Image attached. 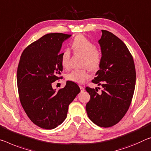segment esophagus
Segmentation results:
<instances>
[{
  "mask_svg": "<svg viewBox=\"0 0 151 151\" xmlns=\"http://www.w3.org/2000/svg\"><path fill=\"white\" fill-rule=\"evenodd\" d=\"M79 87H80V88H81V92H83L85 91V88L83 87V86H81V85H79Z\"/></svg>",
  "mask_w": 151,
  "mask_h": 151,
  "instance_id": "1",
  "label": "esophagus"
}]
</instances>
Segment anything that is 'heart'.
<instances>
[{
  "label": "heart",
  "mask_w": 151,
  "mask_h": 151,
  "mask_svg": "<svg viewBox=\"0 0 151 151\" xmlns=\"http://www.w3.org/2000/svg\"><path fill=\"white\" fill-rule=\"evenodd\" d=\"M71 47L74 51L84 56L82 66H87L91 71L99 70L102 61V54L96 45L83 35H76L72 42ZM70 53L68 50H63L60 54V63L63 67H69ZM89 76L88 70L84 68L79 70H73L66 75L67 81L76 83H83Z\"/></svg>",
  "instance_id": "b5f03b06"
}]
</instances>
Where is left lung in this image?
I'll return each instance as SVG.
<instances>
[{
	"label": "left lung",
	"instance_id": "8db88e82",
	"mask_svg": "<svg viewBox=\"0 0 151 151\" xmlns=\"http://www.w3.org/2000/svg\"><path fill=\"white\" fill-rule=\"evenodd\" d=\"M101 32L99 43L102 61L92 83L101 85L103 89L99 93L97 88H85L91 97L86 110L93 123L109 128L118 124L129 109L135 88L136 69L125 44L108 31Z\"/></svg>",
	"mask_w": 151,
	"mask_h": 151
}]
</instances>
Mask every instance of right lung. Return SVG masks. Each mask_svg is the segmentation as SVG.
<instances>
[{"label": "right lung", "instance_id": "1", "mask_svg": "<svg viewBox=\"0 0 151 151\" xmlns=\"http://www.w3.org/2000/svg\"><path fill=\"white\" fill-rule=\"evenodd\" d=\"M70 36L62 33L45 35L26 47L19 62L17 82L21 106L33 124L46 130L63 122L69 105L81 91L72 81L58 91L52 87L62 78L60 50Z\"/></svg>", "mask_w": 151, "mask_h": 151}]
</instances>
